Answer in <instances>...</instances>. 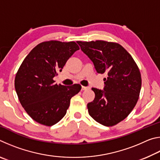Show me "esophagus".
<instances>
[{
  "mask_svg": "<svg viewBox=\"0 0 160 160\" xmlns=\"http://www.w3.org/2000/svg\"><path fill=\"white\" fill-rule=\"evenodd\" d=\"M88 89H90V88H89V87L82 86V90H88Z\"/></svg>",
  "mask_w": 160,
  "mask_h": 160,
  "instance_id": "obj_1",
  "label": "esophagus"
}]
</instances>
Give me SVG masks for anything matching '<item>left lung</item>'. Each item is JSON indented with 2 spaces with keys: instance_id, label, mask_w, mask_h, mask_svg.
<instances>
[{
  "instance_id": "8db88e82",
  "label": "left lung",
  "mask_w": 160,
  "mask_h": 160,
  "mask_svg": "<svg viewBox=\"0 0 160 160\" xmlns=\"http://www.w3.org/2000/svg\"><path fill=\"white\" fill-rule=\"evenodd\" d=\"M77 43L97 72L107 75L104 90L92 88L95 97L88 104L89 114L102 125L115 126L129 115L138 100L142 84L138 67L118 43L103 40Z\"/></svg>"
}]
</instances>
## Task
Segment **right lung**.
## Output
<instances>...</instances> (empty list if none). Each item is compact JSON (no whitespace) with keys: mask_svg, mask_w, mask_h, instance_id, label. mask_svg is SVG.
Masks as SVG:
<instances>
[{"mask_svg":"<svg viewBox=\"0 0 160 160\" xmlns=\"http://www.w3.org/2000/svg\"><path fill=\"white\" fill-rule=\"evenodd\" d=\"M80 47L75 42L51 40L37 45L20 65L15 78L18 99L28 115L47 126L57 123L66 115L70 99L81 85L54 83L68 58Z\"/></svg>","mask_w":160,"mask_h":160,"instance_id":"add662e5","label":"right lung"}]
</instances>
